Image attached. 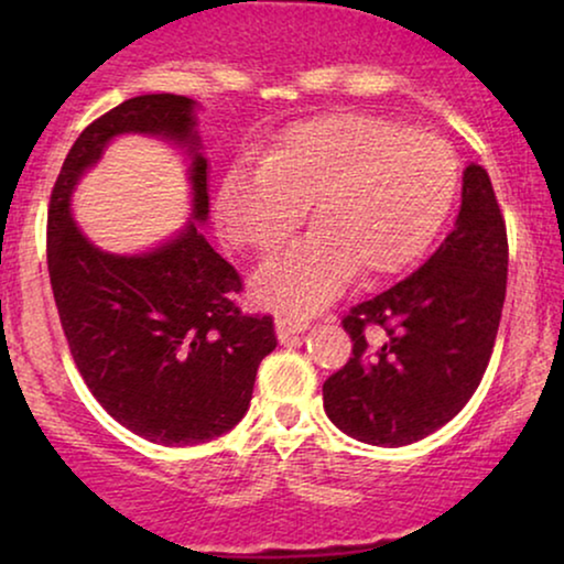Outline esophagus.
<instances>
[{"label": "esophagus", "mask_w": 564, "mask_h": 564, "mask_svg": "<svg viewBox=\"0 0 564 564\" xmlns=\"http://www.w3.org/2000/svg\"><path fill=\"white\" fill-rule=\"evenodd\" d=\"M274 326H276V338H280L282 344H288L295 336L303 334V330H307V321L292 318V315H276Z\"/></svg>", "instance_id": "34e87169"}]
</instances>
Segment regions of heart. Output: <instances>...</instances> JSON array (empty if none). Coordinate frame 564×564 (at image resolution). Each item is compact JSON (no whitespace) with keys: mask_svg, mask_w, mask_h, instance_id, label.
Listing matches in <instances>:
<instances>
[{"mask_svg":"<svg viewBox=\"0 0 564 564\" xmlns=\"http://www.w3.org/2000/svg\"><path fill=\"white\" fill-rule=\"evenodd\" d=\"M459 192L457 153L442 135L367 112L303 120L264 164H236L215 199L234 246L267 257L288 241L311 203L315 230L259 269L253 297L311 313L354 272L377 282L423 259Z\"/></svg>","mask_w":564,"mask_h":564,"instance_id":"obj_1","label":"heart"}]
</instances>
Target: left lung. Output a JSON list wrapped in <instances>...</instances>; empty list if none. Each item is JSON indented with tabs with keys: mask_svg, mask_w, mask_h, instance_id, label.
<instances>
[{
	"mask_svg": "<svg viewBox=\"0 0 564 564\" xmlns=\"http://www.w3.org/2000/svg\"><path fill=\"white\" fill-rule=\"evenodd\" d=\"M506 280V220L488 172L469 164L444 243L341 321L351 359L323 382L334 426L365 444L405 446L449 423L490 361Z\"/></svg>",
	"mask_w": 564,
	"mask_h": 564,
	"instance_id": "left-lung-1",
	"label": "left lung"
}]
</instances>
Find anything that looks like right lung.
<instances>
[{"label":"right lung","instance_id":"add662e5","mask_svg":"<svg viewBox=\"0 0 564 564\" xmlns=\"http://www.w3.org/2000/svg\"><path fill=\"white\" fill-rule=\"evenodd\" d=\"M197 102L141 95L82 130L48 207V274L68 349L115 421L164 446L226 434L249 411L261 359L274 351L272 315H243L241 276L199 234L207 220V159ZM169 140L191 156L193 220L141 254L102 252L70 215L80 176L118 134Z\"/></svg>","mask_w":564,"mask_h":564}]
</instances>
